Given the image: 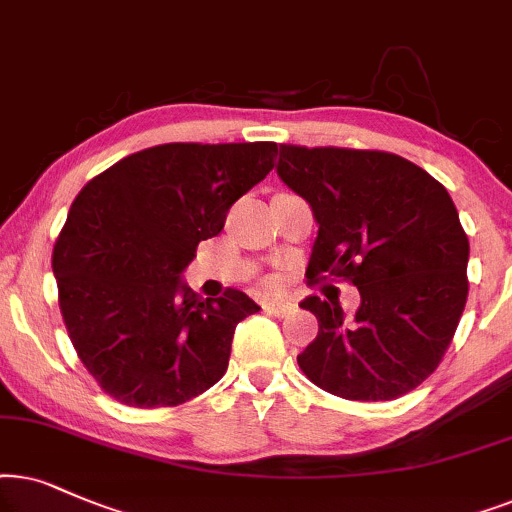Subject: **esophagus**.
Masks as SVG:
<instances>
[{"mask_svg": "<svg viewBox=\"0 0 512 512\" xmlns=\"http://www.w3.org/2000/svg\"><path fill=\"white\" fill-rule=\"evenodd\" d=\"M264 311L267 313H271V316H278V318H285V316H290L292 311H295V304L292 302H278V299H274V302H267L264 304Z\"/></svg>", "mask_w": 512, "mask_h": 512, "instance_id": "esophagus-1", "label": "esophagus"}]
</instances>
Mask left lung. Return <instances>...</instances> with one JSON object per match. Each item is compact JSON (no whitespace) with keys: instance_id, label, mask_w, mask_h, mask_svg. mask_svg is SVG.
Listing matches in <instances>:
<instances>
[{"instance_id":"left-lung-1","label":"left lung","mask_w":512,"mask_h":512,"mask_svg":"<svg viewBox=\"0 0 512 512\" xmlns=\"http://www.w3.org/2000/svg\"><path fill=\"white\" fill-rule=\"evenodd\" d=\"M278 175L318 222L306 278L349 281L356 316L306 297L318 337L297 356L323 391L395 400L431 377L468 299V236L447 189L417 163L377 149L281 145Z\"/></svg>"}]
</instances>
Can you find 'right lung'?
<instances>
[{
	"label": "right lung",
	"instance_id": "obj_1",
	"mask_svg": "<svg viewBox=\"0 0 512 512\" xmlns=\"http://www.w3.org/2000/svg\"><path fill=\"white\" fill-rule=\"evenodd\" d=\"M276 154V142H168L117 161L77 194L53 274L74 351L109 398L175 407L227 372L236 325L260 306L234 288L201 299L180 274Z\"/></svg>",
	"mask_w": 512,
	"mask_h": 512
}]
</instances>
